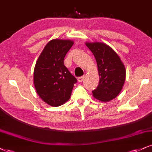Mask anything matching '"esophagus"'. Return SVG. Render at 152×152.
Instances as JSON below:
<instances>
[{"label":"esophagus","mask_w":152,"mask_h":152,"mask_svg":"<svg viewBox=\"0 0 152 152\" xmlns=\"http://www.w3.org/2000/svg\"><path fill=\"white\" fill-rule=\"evenodd\" d=\"M84 78H85V77L84 76H80V77L78 78V82H82L84 80Z\"/></svg>","instance_id":"esophagus-1"}]
</instances>
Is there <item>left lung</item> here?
<instances>
[{
	"instance_id": "1",
	"label": "left lung",
	"mask_w": 152,
	"mask_h": 152,
	"mask_svg": "<svg viewBox=\"0 0 152 152\" xmlns=\"http://www.w3.org/2000/svg\"><path fill=\"white\" fill-rule=\"evenodd\" d=\"M96 58L99 74V83L92 91L96 99L108 102L121 91L125 81L126 71L116 52L102 42L86 43Z\"/></svg>"
}]
</instances>
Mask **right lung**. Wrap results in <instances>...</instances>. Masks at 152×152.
Returning <instances> with one entry per match:
<instances>
[{"mask_svg": "<svg viewBox=\"0 0 152 152\" xmlns=\"http://www.w3.org/2000/svg\"><path fill=\"white\" fill-rule=\"evenodd\" d=\"M74 45L71 40L52 39L47 43L36 62L34 84L45 103L53 107L65 103L70 98L77 79L64 64V59Z\"/></svg>", "mask_w": 152, "mask_h": 152, "instance_id": "obj_1", "label": "right lung"}]
</instances>
